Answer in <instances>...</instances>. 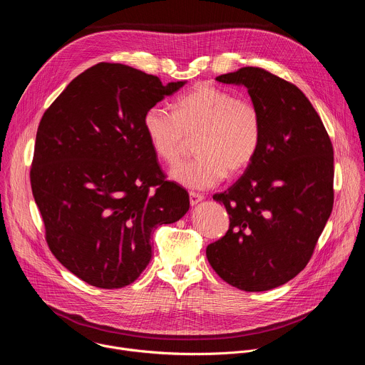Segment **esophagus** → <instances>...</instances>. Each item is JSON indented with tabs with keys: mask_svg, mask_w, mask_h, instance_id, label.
Returning <instances> with one entry per match:
<instances>
[{
	"mask_svg": "<svg viewBox=\"0 0 365 365\" xmlns=\"http://www.w3.org/2000/svg\"><path fill=\"white\" fill-rule=\"evenodd\" d=\"M202 200H203V196H202V195H199V193H196V192H190V193H189V202H190L192 206L197 205V203L202 202Z\"/></svg>",
	"mask_w": 365,
	"mask_h": 365,
	"instance_id": "esophagus-1",
	"label": "esophagus"
}]
</instances>
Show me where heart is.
I'll list each match as a JSON object with an SVG mask.
<instances>
[{
  "instance_id": "obj_1",
  "label": "heart",
  "mask_w": 365,
  "mask_h": 365,
  "mask_svg": "<svg viewBox=\"0 0 365 365\" xmlns=\"http://www.w3.org/2000/svg\"><path fill=\"white\" fill-rule=\"evenodd\" d=\"M143 125L155 155L169 165L180 159L189 137L196 135V158L170 170L175 182L195 190L220 185L228 172H244L257 155L263 130L252 102L211 85L180 96L175 111L162 106L148 108Z\"/></svg>"
}]
</instances>
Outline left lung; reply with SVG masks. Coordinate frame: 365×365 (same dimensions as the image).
<instances>
[{"mask_svg":"<svg viewBox=\"0 0 365 365\" xmlns=\"http://www.w3.org/2000/svg\"><path fill=\"white\" fill-rule=\"evenodd\" d=\"M245 86L262 115V143L245 173L214 199L230 214L228 232L206 248L228 284L264 292L297 276L334 206V148L304 93L259 68L217 76Z\"/></svg>","mask_w":365,"mask_h":365,"instance_id":"8db88e82","label":"left lung"}]
</instances>
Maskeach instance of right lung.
Segmentation results:
<instances>
[{
    "label": "right lung",
    "mask_w": 365,
    "mask_h": 365,
    "mask_svg": "<svg viewBox=\"0 0 365 365\" xmlns=\"http://www.w3.org/2000/svg\"><path fill=\"white\" fill-rule=\"evenodd\" d=\"M186 81L98 63L44 113L30 172L46 240L76 277L99 289L131 284L151 259V232L189 211L187 192L163 178L143 118Z\"/></svg>",
    "instance_id": "obj_1"
}]
</instances>
